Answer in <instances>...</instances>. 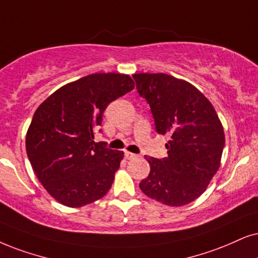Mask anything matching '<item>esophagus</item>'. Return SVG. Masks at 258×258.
I'll list each match as a JSON object with an SVG mask.
<instances>
[{
	"label": "esophagus",
	"mask_w": 258,
	"mask_h": 258,
	"mask_svg": "<svg viewBox=\"0 0 258 258\" xmlns=\"http://www.w3.org/2000/svg\"><path fill=\"white\" fill-rule=\"evenodd\" d=\"M136 157H137L136 153H132V152H130V151H125V158L126 159H133V158H136Z\"/></svg>",
	"instance_id": "1"
}]
</instances>
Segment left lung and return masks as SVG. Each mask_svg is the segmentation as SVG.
Listing matches in <instances>:
<instances>
[{
  "mask_svg": "<svg viewBox=\"0 0 258 258\" xmlns=\"http://www.w3.org/2000/svg\"><path fill=\"white\" fill-rule=\"evenodd\" d=\"M159 135H169L168 157L146 156L150 174L139 183L146 197L170 207L190 204L206 190L220 167L221 121L198 88L167 74H133Z\"/></svg>",
  "mask_w": 258,
  "mask_h": 258,
  "instance_id": "obj_1",
  "label": "left lung"
}]
</instances>
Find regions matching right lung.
Masks as SVG:
<instances>
[{"mask_svg": "<svg viewBox=\"0 0 258 258\" xmlns=\"http://www.w3.org/2000/svg\"><path fill=\"white\" fill-rule=\"evenodd\" d=\"M135 89L130 75L91 74L60 87L35 110L26 151L42 187L68 207H82L108 193L123 151L94 142L110 102Z\"/></svg>", "mask_w": 258, "mask_h": 258, "instance_id": "1", "label": "right lung"}]
</instances>
